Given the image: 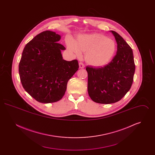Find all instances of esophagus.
<instances>
[{
    "mask_svg": "<svg viewBox=\"0 0 155 155\" xmlns=\"http://www.w3.org/2000/svg\"><path fill=\"white\" fill-rule=\"evenodd\" d=\"M79 67H80V68H84L85 67V65L84 63L80 62L79 63Z\"/></svg>",
    "mask_w": 155,
    "mask_h": 155,
    "instance_id": "obj_1",
    "label": "esophagus"
}]
</instances>
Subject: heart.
<instances>
[{"label":"heart","mask_w":155,"mask_h":155,"mask_svg":"<svg viewBox=\"0 0 155 155\" xmlns=\"http://www.w3.org/2000/svg\"><path fill=\"white\" fill-rule=\"evenodd\" d=\"M69 50L80 56L85 52V59L93 66H102L107 64L116 51L114 41L101 34L82 35L78 37L77 43L73 40L67 42Z\"/></svg>","instance_id":"1"}]
</instances>
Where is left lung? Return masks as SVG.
<instances>
[{"mask_svg":"<svg viewBox=\"0 0 155 155\" xmlns=\"http://www.w3.org/2000/svg\"><path fill=\"white\" fill-rule=\"evenodd\" d=\"M111 32L117 44L116 54L104 66L86 67L89 96L101 104L116 103L125 96L133 84L135 70L132 49L118 33Z\"/></svg>","mask_w":155,"mask_h":155,"instance_id":"8db88e82","label":"left lung"}]
</instances>
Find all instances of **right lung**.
<instances>
[{
    "instance_id": "obj_1",
    "label": "right lung",
    "mask_w": 155,
    "mask_h": 155,
    "mask_svg": "<svg viewBox=\"0 0 155 155\" xmlns=\"http://www.w3.org/2000/svg\"><path fill=\"white\" fill-rule=\"evenodd\" d=\"M60 35L45 31L24 48L18 71L22 87L37 101L56 102L64 96L68 80L78 70V60H64L65 47L58 43Z\"/></svg>"
}]
</instances>
